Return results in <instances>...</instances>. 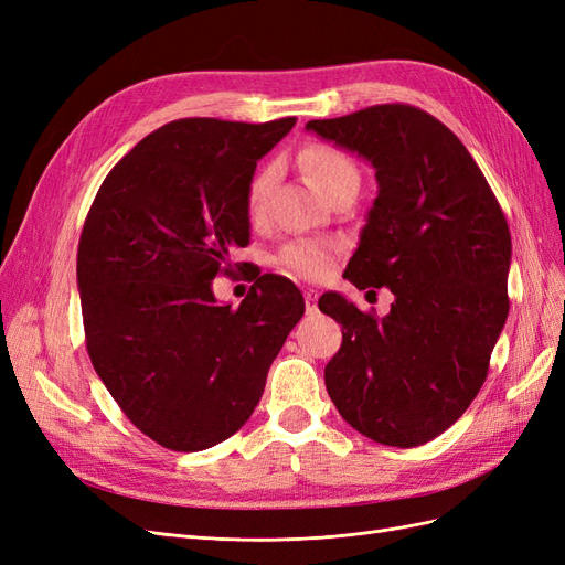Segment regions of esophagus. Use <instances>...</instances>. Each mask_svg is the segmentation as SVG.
<instances>
[{
  "mask_svg": "<svg viewBox=\"0 0 565 565\" xmlns=\"http://www.w3.org/2000/svg\"><path fill=\"white\" fill-rule=\"evenodd\" d=\"M316 299H318V295L313 292V289H306V292H303V301H306V309H309V311H313V309H316Z\"/></svg>",
  "mask_w": 565,
  "mask_h": 565,
  "instance_id": "1",
  "label": "esophagus"
}]
</instances>
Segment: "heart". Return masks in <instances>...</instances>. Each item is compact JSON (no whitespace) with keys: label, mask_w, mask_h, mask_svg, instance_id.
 Returning <instances> with one entry per match:
<instances>
[{"label":"heart","mask_w":565,"mask_h":565,"mask_svg":"<svg viewBox=\"0 0 565 565\" xmlns=\"http://www.w3.org/2000/svg\"><path fill=\"white\" fill-rule=\"evenodd\" d=\"M299 162L311 177L313 185L324 198H332L344 185L361 183V169L347 156L330 143H313L299 152ZM273 181H276V169L270 164L262 167L247 185V210L252 216L262 214L266 207V198ZM339 247L328 241H292L282 245L278 252V266L292 273L303 280H320L330 273Z\"/></svg>","instance_id":"1"}]
</instances>
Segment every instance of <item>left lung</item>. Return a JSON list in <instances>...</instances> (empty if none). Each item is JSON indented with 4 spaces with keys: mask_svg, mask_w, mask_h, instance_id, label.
Masks as SVG:
<instances>
[{
    "mask_svg": "<svg viewBox=\"0 0 565 565\" xmlns=\"http://www.w3.org/2000/svg\"><path fill=\"white\" fill-rule=\"evenodd\" d=\"M306 129L377 169L380 193L344 278L396 295L384 318L320 297L344 334L324 386L355 431L422 446L465 415L488 377L509 313L504 212L469 150L426 110L382 104Z\"/></svg>",
    "mask_w": 565,
    "mask_h": 565,
    "instance_id": "8db88e82",
    "label": "left lung"
}]
</instances>
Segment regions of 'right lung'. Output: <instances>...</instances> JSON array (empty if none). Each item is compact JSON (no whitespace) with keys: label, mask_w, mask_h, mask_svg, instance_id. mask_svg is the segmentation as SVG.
<instances>
[{"label":"right lung","mask_w":565,"mask_h":565,"mask_svg":"<svg viewBox=\"0 0 565 565\" xmlns=\"http://www.w3.org/2000/svg\"><path fill=\"white\" fill-rule=\"evenodd\" d=\"M295 122L174 119L110 169L84 221L77 287L92 365L162 448L198 452L241 429L303 316L295 282L273 273L237 309L212 295L231 247L249 245L256 160Z\"/></svg>","instance_id":"add662e5"}]
</instances>
